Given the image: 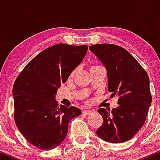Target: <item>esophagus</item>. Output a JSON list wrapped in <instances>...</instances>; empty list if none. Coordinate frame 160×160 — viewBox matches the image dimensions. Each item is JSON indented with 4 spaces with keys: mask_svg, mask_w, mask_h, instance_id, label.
<instances>
[{
    "mask_svg": "<svg viewBox=\"0 0 160 160\" xmlns=\"http://www.w3.org/2000/svg\"><path fill=\"white\" fill-rule=\"evenodd\" d=\"M92 113V111H91V110H83V111H82V113H84V114L86 115L91 114Z\"/></svg>",
    "mask_w": 160,
    "mask_h": 160,
    "instance_id": "obj_1",
    "label": "esophagus"
}]
</instances>
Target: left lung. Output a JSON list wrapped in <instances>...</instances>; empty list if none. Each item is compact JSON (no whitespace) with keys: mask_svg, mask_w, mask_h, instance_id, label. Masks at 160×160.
<instances>
[{"mask_svg":"<svg viewBox=\"0 0 160 160\" xmlns=\"http://www.w3.org/2000/svg\"><path fill=\"white\" fill-rule=\"evenodd\" d=\"M107 70L108 89L119 97L118 107L100 108L103 124L96 131L102 140L112 144L127 141L144 124L152 98L146 71L126 49L111 43L89 47Z\"/></svg>","mask_w":160,"mask_h":160,"instance_id":"8db88e82","label":"left lung"}]
</instances>
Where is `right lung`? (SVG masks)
I'll list each match as a JSON object with an SVG mask.
<instances>
[{"instance_id": "obj_1", "label": "right lung", "mask_w": 160, "mask_h": 160, "mask_svg": "<svg viewBox=\"0 0 160 160\" xmlns=\"http://www.w3.org/2000/svg\"><path fill=\"white\" fill-rule=\"evenodd\" d=\"M87 49L86 45L52 46L34 57L16 78L12 87L16 125L36 148L48 150L62 144L70 121L81 114L75 107H58L56 95Z\"/></svg>"}]
</instances>
